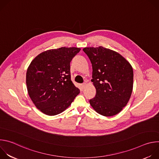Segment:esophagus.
Segmentation results:
<instances>
[{
	"label": "esophagus",
	"mask_w": 159,
	"mask_h": 159,
	"mask_svg": "<svg viewBox=\"0 0 159 159\" xmlns=\"http://www.w3.org/2000/svg\"><path fill=\"white\" fill-rule=\"evenodd\" d=\"M85 85H86V84H85V83H84V84H82L80 85V87H81V88L83 89L85 88Z\"/></svg>",
	"instance_id": "esophagus-1"
}]
</instances>
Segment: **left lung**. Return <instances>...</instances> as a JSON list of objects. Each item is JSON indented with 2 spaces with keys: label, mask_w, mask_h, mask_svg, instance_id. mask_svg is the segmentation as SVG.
I'll return each mask as SVG.
<instances>
[{
  "label": "left lung",
  "mask_w": 159,
  "mask_h": 159,
  "mask_svg": "<svg viewBox=\"0 0 159 159\" xmlns=\"http://www.w3.org/2000/svg\"><path fill=\"white\" fill-rule=\"evenodd\" d=\"M83 51L93 66V79L96 89L90 104L99 114L115 116L122 111L131 97L133 71L130 63L120 53L102 47H86Z\"/></svg>",
  "instance_id": "obj_1"
}]
</instances>
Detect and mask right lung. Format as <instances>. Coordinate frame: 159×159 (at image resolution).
I'll list each match as a JSON object with an SVG mask.
<instances>
[{"label": "right lung", "instance_id": "1", "mask_svg": "<svg viewBox=\"0 0 159 159\" xmlns=\"http://www.w3.org/2000/svg\"><path fill=\"white\" fill-rule=\"evenodd\" d=\"M80 50L75 47L47 50L36 56L29 65L26 72L28 94L44 114H60L80 93L71 80L70 66Z\"/></svg>", "mask_w": 159, "mask_h": 159}]
</instances>
